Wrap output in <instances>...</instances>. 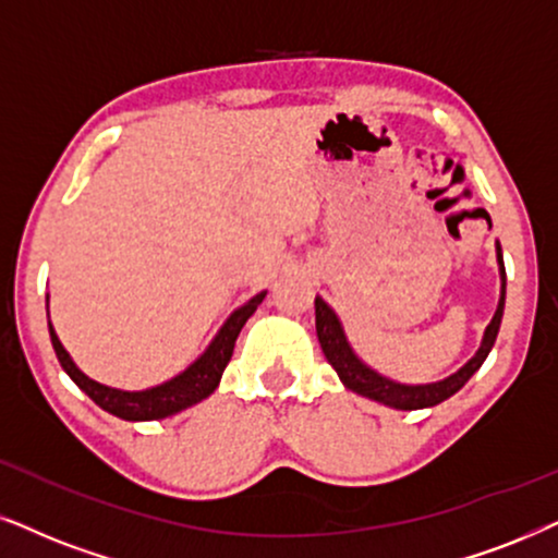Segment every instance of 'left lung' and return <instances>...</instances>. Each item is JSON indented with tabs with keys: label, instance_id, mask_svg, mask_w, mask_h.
<instances>
[{
	"label": "left lung",
	"instance_id": "obj_1",
	"mask_svg": "<svg viewBox=\"0 0 558 558\" xmlns=\"http://www.w3.org/2000/svg\"><path fill=\"white\" fill-rule=\"evenodd\" d=\"M499 272H502V299H499L497 314L495 319L489 322V327L484 331V342L482 348L471 361L463 365L461 371L453 373V376L446 380H437V384H427V386H404V384H393V380L378 376L376 371H371L368 365H363L355 357V352L350 350L348 340H344V331L337 322V316L331 308L324 303L322 299L314 301L316 306V335H319V344L327 355V361L331 368L337 371V376L350 391L361 393V397L376 399L380 404L393 407V409H425V407H435L440 401H446L453 397L458 389L466 386V380L474 376V373L482 368V363L489 355L492 344L497 340L499 324H502V312H505V288H507V272H505V263H502V252H499Z\"/></svg>",
	"mask_w": 558,
	"mask_h": 558
}]
</instances>
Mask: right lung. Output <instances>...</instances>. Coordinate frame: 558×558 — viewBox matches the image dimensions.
Here are the masks:
<instances>
[{
  "label": "right lung",
  "instance_id": "right-lung-1",
  "mask_svg": "<svg viewBox=\"0 0 558 558\" xmlns=\"http://www.w3.org/2000/svg\"><path fill=\"white\" fill-rule=\"evenodd\" d=\"M263 299L265 293H257L255 299L246 301L242 308H236V312L229 316V322L223 324L221 331L216 335V340L210 342V348L203 352V355L197 357L185 373H180L178 378L167 380V384L154 386V389H146V391H118L87 378L80 368H76L72 357H69V352L63 350V344L59 342V337H56L51 322H48V331H51V344L56 350V357H59L61 368L69 373V378H72L97 407H102L105 412L116 414V417L131 420V422L165 420L169 414H178L182 409L197 404V401H203L216 391L218 380H221V373L231 361V352H234L239 331H242L246 319L257 312V306L263 303Z\"/></svg>",
  "mask_w": 558,
  "mask_h": 558
}]
</instances>
